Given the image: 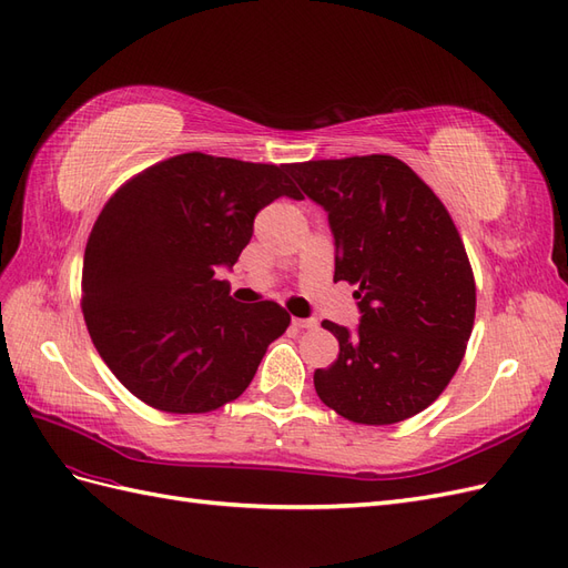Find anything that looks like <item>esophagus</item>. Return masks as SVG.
Wrapping results in <instances>:
<instances>
[{
    "label": "esophagus",
    "mask_w": 568,
    "mask_h": 568,
    "mask_svg": "<svg viewBox=\"0 0 568 568\" xmlns=\"http://www.w3.org/2000/svg\"><path fill=\"white\" fill-rule=\"evenodd\" d=\"M293 326L302 328V331H310V328L318 326V321L316 318H293Z\"/></svg>",
    "instance_id": "esophagus-1"
}]
</instances>
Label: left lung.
<instances>
[{
	"mask_svg": "<svg viewBox=\"0 0 568 568\" xmlns=\"http://www.w3.org/2000/svg\"><path fill=\"white\" fill-rule=\"evenodd\" d=\"M328 212L333 281L356 285L359 328L323 321L339 354L314 371L316 395L354 424L424 412L457 374L476 318V283L445 204L390 154L290 164Z\"/></svg>",
	"mask_w": 568,
	"mask_h": 568,
	"instance_id": "left-lung-1",
	"label": "left lung"
}]
</instances>
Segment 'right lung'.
Masks as SVG:
<instances>
[{"label": "right lung", "instance_id": "1", "mask_svg": "<svg viewBox=\"0 0 568 568\" xmlns=\"http://www.w3.org/2000/svg\"><path fill=\"white\" fill-rule=\"evenodd\" d=\"M290 164L178 154L123 183L97 216L83 258V316L128 390L169 414L237 399L290 326L271 300L240 304L214 278L278 197L302 200Z\"/></svg>", "mask_w": 568, "mask_h": 568}]
</instances>
